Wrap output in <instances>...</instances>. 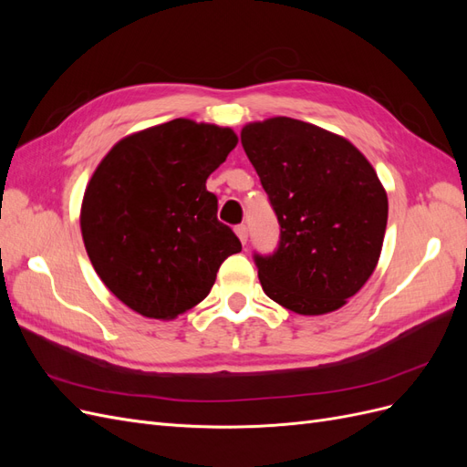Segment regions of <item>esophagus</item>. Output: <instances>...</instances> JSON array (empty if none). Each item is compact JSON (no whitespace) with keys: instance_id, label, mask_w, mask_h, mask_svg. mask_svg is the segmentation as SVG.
<instances>
[{"instance_id":"obj_1","label":"esophagus","mask_w":467,"mask_h":467,"mask_svg":"<svg viewBox=\"0 0 467 467\" xmlns=\"http://www.w3.org/2000/svg\"><path fill=\"white\" fill-rule=\"evenodd\" d=\"M235 234H237V237H239V242H242V244L245 245V244H247V237H249L247 225H245V223H239V225H235Z\"/></svg>"}]
</instances>
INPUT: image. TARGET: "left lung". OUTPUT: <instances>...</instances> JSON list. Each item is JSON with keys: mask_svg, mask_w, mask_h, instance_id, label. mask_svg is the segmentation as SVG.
<instances>
[{"mask_svg": "<svg viewBox=\"0 0 467 467\" xmlns=\"http://www.w3.org/2000/svg\"><path fill=\"white\" fill-rule=\"evenodd\" d=\"M242 146L280 223L271 255L253 259L265 294L302 316L335 312L378 265L388 194L348 140L309 122H251Z\"/></svg>", "mask_w": 467, "mask_h": 467, "instance_id": "obj_1", "label": "left lung"}]
</instances>
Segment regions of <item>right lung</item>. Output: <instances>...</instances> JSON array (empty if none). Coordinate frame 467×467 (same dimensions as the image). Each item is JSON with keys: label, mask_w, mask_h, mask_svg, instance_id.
<instances>
[{"label": "right lung", "mask_w": 467, "mask_h": 467, "mask_svg": "<svg viewBox=\"0 0 467 467\" xmlns=\"http://www.w3.org/2000/svg\"><path fill=\"white\" fill-rule=\"evenodd\" d=\"M235 144L232 129L175 119L126 136L95 169L81 204L83 244L105 286L140 316L185 314L242 251L206 191Z\"/></svg>", "instance_id": "right-lung-1"}]
</instances>
